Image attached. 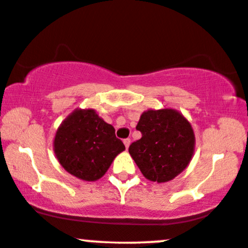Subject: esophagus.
Instances as JSON below:
<instances>
[{"mask_svg": "<svg viewBox=\"0 0 248 248\" xmlns=\"http://www.w3.org/2000/svg\"><path fill=\"white\" fill-rule=\"evenodd\" d=\"M124 147H126V149H128L130 145V139H124Z\"/></svg>", "mask_w": 248, "mask_h": 248, "instance_id": "obj_1", "label": "esophagus"}]
</instances>
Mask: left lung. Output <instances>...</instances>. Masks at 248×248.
Returning <instances> with one entry per match:
<instances>
[{"mask_svg":"<svg viewBox=\"0 0 248 248\" xmlns=\"http://www.w3.org/2000/svg\"><path fill=\"white\" fill-rule=\"evenodd\" d=\"M136 129L142 137L129 145V154L148 180L166 183L188 166L195 136L181 113L172 108L148 109Z\"/></svg>","mask_w":248,"mask_h":248,"instance_id":"left-lung-1","label":"left lung"}]
</instances>
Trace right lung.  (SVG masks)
Masks as SVG:
<instances>
[{"mask_svg":"<svg viewBox=\"0 0 248 248\" xmlns=\"http://www.w3.org/2000/svg\"><path fill=\"white\" fill-rule=\"evenodd\" d=\"M115 129L94 109H75L58 128L54 153L62 168L76 178L95 181L124 150Z\"/></svg>","mask_w":248,"mask_h":248,"instance_id":"right-lung-1","label":"right lung"}]
</instances>
